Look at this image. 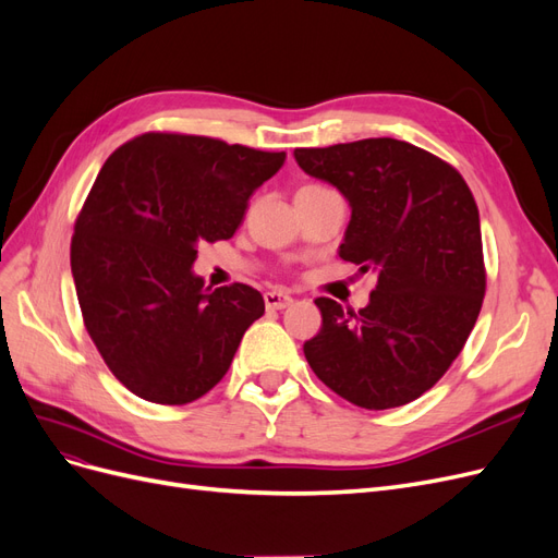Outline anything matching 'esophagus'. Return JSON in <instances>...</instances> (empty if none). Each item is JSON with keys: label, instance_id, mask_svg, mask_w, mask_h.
Masks as SVG:
<instances>
[{"label": "esophagus", "instance_id": "obj_1", "mask_svg": "<svg viewBox=\"0 0 558 558\" xmlns=\"http://www.w3.org/2000/svg\"><path fill=\"white\" fill-rule=\"evenodd\" d=\"M264 303H266L268 311H284V308H290V305L294 303V299L290 294L280 292V290H274V292H266L264 294Z\"/></svg>", "mask_w": 558, "mask_h": 558}]
</instances>
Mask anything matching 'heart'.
<instances>
[{
    "instance_id": "heart-1",
    "label": "heart",
    "mask_w": 558,
    "mask_h": 558,
    "mask_svg": "<svg viewBox=\"0 0 558 558\" xmlns=\"http://www.w3.org/2000/svg\"><path fill=\"white\" fill-rule=\"evenodd\" d=\"M313 187H317V185H308V187H301V190H313Z\"/></svg>"
}]
</instances>
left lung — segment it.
<instances>
[{
	"label": "left lung",
	"mask_w": 558,
	"mask_h": 558,
	"mask_svg": "<svg viewBox=\"0 0 558 558\" xmlns=\"http://www.w3.org/2000/svg\"><path fill=\"white\" fill-rule=\"evenodd\" d=\"M296 165L350 204L338 255L377 274L366 308L317 299L303 354L338 397L399 408L434 387L469 340L484 299L480 213L457 169L412 143L362 138L296 148Z\"/></svg>",
	"instance_id": "obj_1"
}]
</instances>
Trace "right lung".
I'll list each match as a JSON object with an SVG mask.
<instances>
[{
    "mask_svg": "<svg viewBox=\"0 0 558 558\" xmlns=\"http://www.w3.org/2000/svg\"><path fill=\"white\" fill-rule=\"evenodd\" d=\"M185 134H143L101 167L71 239L85 329L136 397L185 405L218 385L245 329L264 315L247 284L210 290L199 243L231 239L247 199L284 165Z\"/></svg>",
    "mask_w": 558,
    "mask_h": 558,
    "instance_id": "right-lung-1",
    "label": "right lung"
}]
</instances>
